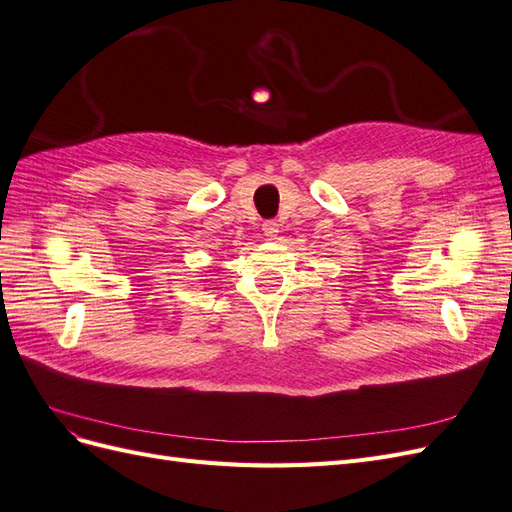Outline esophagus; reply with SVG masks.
Here are the masks:
<instances>
[{
  "instance_id": "1",
  "label": "esophagus",
  "mask_w": 512,
  "mask_h": 512,
  "mask_svg": "<svg viewBox=\"0 0 512 512\" xmlns=\"http://www.w3.org/2000/svg\"><path fill=\"white\" fill-rule=\"evenodd\" d=\"M262 232H265L269 239H275L277 232H280V224H277L275 220H267L265 224H262Z\"/></svg>"
}]
</instances>
